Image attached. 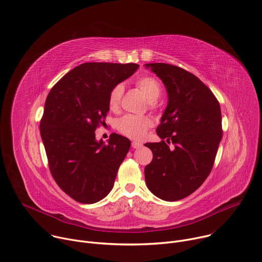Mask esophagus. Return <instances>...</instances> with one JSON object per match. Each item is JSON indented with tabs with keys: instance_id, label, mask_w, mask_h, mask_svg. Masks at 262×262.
Listing matches in <instances>:
<instances>
[{
	"instance_id": "esophagus-1",
	"label": "esophagus",
	"mask_w": 262,
	"mask_h": 262,
	"mask_svg": "<svg viewBox=\"0 0 262 262\" xmlns=\"http://www.w3.org/2000/svg\"><path fill=\"white\" fill-rule=\"evenodd\" d=\"M142 146V144L140 143V142H137V141H133L132 142V148L133 149H138V148H140Z\"/></svg>"
}]
</instances>
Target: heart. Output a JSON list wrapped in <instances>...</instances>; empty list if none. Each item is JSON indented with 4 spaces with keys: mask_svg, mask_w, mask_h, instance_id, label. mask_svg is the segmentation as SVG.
Instances as JSON below:
<instances>
[{
    "mask_svg": "<svg viewBox=\"0 0 262 262\" xmlns=\"http://www.w3.org/2000/svg\"><path fill=\"white\" fill-rule=\"evenodd\" d=\"M139 90L146 96L147 100L151 105L155 103L160 95L161 87L158 81L153 77H141L136 82ZM124 92V86L122 84L115 85L111 90L108 98V104L111 109L118 108ZM153 122L149 116H140L128 114L119 120L116 128L125 136L132 139H141L146 135L147 130L152 127Z\"/></svg>",
    "mask_w": 262,
    "mask_h": 262,
    "instance_id": "heart-1",
    "label": "heart"
}]
</instances>
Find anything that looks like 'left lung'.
<instances>
[{
	"instance_id": "8db88e82",
	"label": "left lung",
	"mask_w": 262,
	"mask_h": 262,
	"mask_svg": "<svg viewBox=\"0 0 262 262\" xmlns=\"http://www.w3.org/2000/svg\"><path fill=\"white\" fill-rule=\"evenodd\" d=\"M162 81L167 105L157 127L160 142L144 146L153 160L144 167L149 190L172 202L196 190L210 173L221 142L222 112L212 92L189 72L166 63L144 64ZM167 142L176 148L169 150Z\"/></svg>"
}]
</instances>
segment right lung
<instances>
[{
	"mask_svg": "<svg viewBox=\"0 0 262 262\" xmlns=\"http://www.w3.org/2000/svg\"><path fill=\"white\" fill-rule=\"evenodd\" d=\"M135 63L87 62L76 67L50 91L40 121V135L52 176L67 194L94 204L112 189L131 142L111 134L97 140L96 128L109 111L111 90L131 77Z\"/></svg>",
	"mask_w": 262,
	"mask_h": 262,
	"instance_id": "obj_1",
	"label": "right lung"
}]
</instances>
